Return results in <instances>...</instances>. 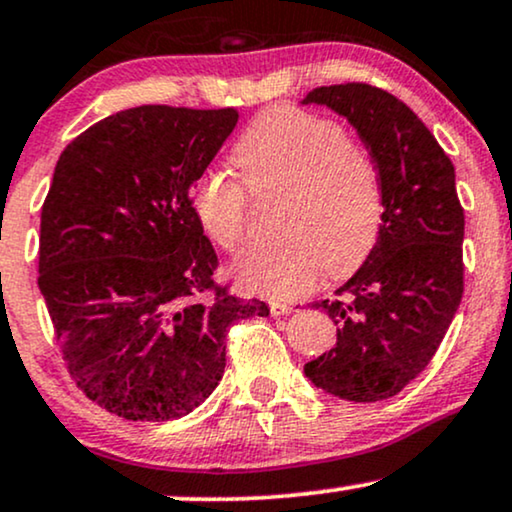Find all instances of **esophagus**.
<instances>
[{
  "label": "esophagus",
  "instance_id": "34e87169",
  "mask_svg": "<svg viewBox=\"0 0 512 512\" xmlns=\"http://www.w3.org/2000/svg\"><path fill=\"white\" fill-rule=\"evenodd\" d=\"M269 312H271V316H288L290 312H293V304L271 302V304H269Z\"/></svg>",
  "mask_w": 512,
  "mask_h": 512
}]
</instances>
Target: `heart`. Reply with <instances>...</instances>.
<instances>
[{
    "label": "heart",
    "mask_w": 512,
    "mask_h": 512,
    "mask_svg": "<svg viewBox=\"0 0 512 512\" xmlns=\"http://www.w3.org/2000/svg\"><path fill=\"white\" fill-rule=\"evenodd\" d=\"M240 181L205 172L193 186V210L219 248L236 250L255 198L281 193L276 226L283 238L255 243L234 262L248 293L297 297L323 269L345 278L368 260L385 219L383 179L371 151L335 122L295 106L257 115L231 148Z\"/></svg>",
    "instance_id": "b5f03b06"
}]
</instances>
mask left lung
I'll list each match as a JSON object with an SVG mask.
<instances>
[{"instance_id": "obj_1", "label": "left lung", "mask_w": 512, "mask_h": 512, "mask_svg": "<svg viewBox=\"0 0 512 512\" xmlns=\"http://www.w3.org/2000/svg\"><path fill=\"white\" fill-rule=\"evenodd\" d=\"M302 103L349 120L378 163L385 193L383 231L368 260L335 300L316 302L338 326V342L304 364V375L347 401L390 399L430 364L463 297L465 215L454 165L418 115L385 89L331 84Z\"/></svg>"}]
</instances>
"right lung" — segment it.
<instances>
[{"label":"right lung","instance_id":"1","mask_svg":"<svg viewBox=\"0 0 512 512\" xmlns=\"http://www.w3.org/2000/svg\"><path fill=\"white\" fill-rule=\"evenodd\" d=\"M238 111L139 106L58 158L40 222V290L75 385L127 420L191 413L219 385L226 331L269 316L212 281L191 189Z\"/></svg>","mask_w":512,"mask_h":512}]
</instances>
